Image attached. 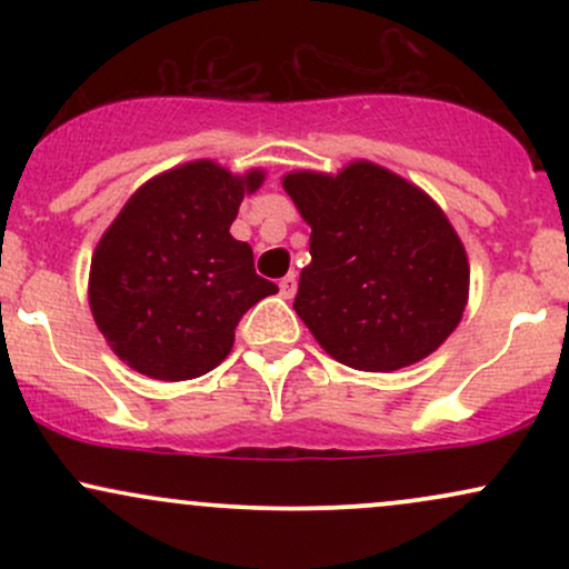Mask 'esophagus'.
Returning <instances> with one entry per match:
<instances>
[{
	"instance_id": "esophagus-1",
	"label": "esophagus",
	"mask_w": 569,
	"mask_h": 569,
	"mask_svg": "<svg viewBox=\"0 0 569 569\" xmlns=\"http://www.w3.org/2000/svg\"><path fill=\"white\" fill-rule=\"evenodd\" d=\"M297 283H299L297 276H293V272H289V276H286V278L278 283V286H280V293H283L286 299H291L293 293H297Z\"/></svg>"
}]
</instances>
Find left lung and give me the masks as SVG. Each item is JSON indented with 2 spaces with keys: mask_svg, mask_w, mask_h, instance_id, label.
<instances>
[{
  "mask_svg": "<svg viewBox=\"0 0 569 569\" xmlns=\"http://www.w3.org/2000/svg\"><path fill=\"white\" fill-rule=\"evenodd\" d=\"M283 189L312 230L293 310L329 356L396 371L452 335L468 299L466 248L422 189L363 160L339 176L289 173Z\"/></svg>",
  "mask_w": 569,
  "mask_h": 569,
  "instance_id": "obj_1",
  "label": "left lung"
}]
</instances>
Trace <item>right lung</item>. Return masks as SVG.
<instances>
[{
    "label": "right lung",
    "mask_w": 569,
    "mask_h": 569,
    "mask_svg": "<svg viewBox=\"0 0 569 569\" xmlns=\"http://www.w3.org/2000/svg\"><path fill=\"white\" fill-rule=\"evenodd\" d=\"M264 173L243 179L211 160L147 181L103 232L90 264V310L128 367L179 382L230 356L248 307L278 291L253 270L230 224Z\"/></svg>",
    "instance_id": "right-lung-1"
}]
</instances>
